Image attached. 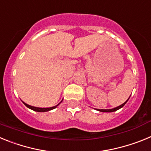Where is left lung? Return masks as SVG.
Masks as SVG:
<instances>
[{
	"label": "left lung",
	"instance_id": "1",
	"mask_svg": "<svg viewBox=\"0 0 151 151\" xmlns=\"http://www.w3.org/2000/svg\"><path fill=\"white\" fill-rule=\"evenodd\" d=\"M129 99H128L127 101H125V103H123V104H122V105H120V106H117V107L113 108V109H110V110H99V111H101V112H106V113H110V112H114V111H116V110H119V109H120V108H122V106H123L124 105H125V104H126V102H127V101H129Z\"/></svg>",
	"mask_w": 151,
	"mask_h": 151
}]
</instances>
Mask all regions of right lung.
<instances>
[{
	"label": "right lung",
	"instance_id": "add662e5",
	"mask_svg": "<svg viewBox=\"0 0 151 151\" xmlns=\"http://www.w3.org/2000/svg\"><path fill=\"white\" fill-rule=\"evenodd\" d=\"M61 102H62V101H61ZM23 104L25 105H26V106H27L28 108H29V109H31V110H34V111H37V112H47V111H49V110H53V109H54V108H56L57 106H58V105L60 104H57V105H56V106H52V107L40 108V107H35V106H30V105L27 104H26V103H24V102H23Z\"/></svg>",
	"mask_w": 151,
	"mask_h": 151
}]
</instances>
